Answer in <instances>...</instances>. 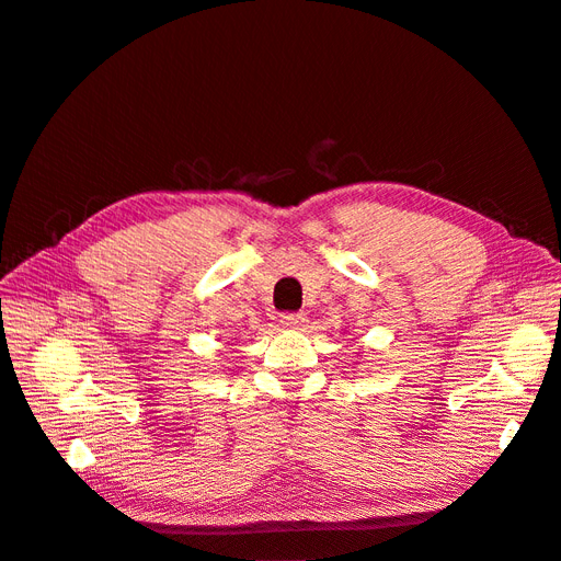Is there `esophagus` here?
Masks as SVG:
<instances>
[{"label": "esophagus", "mask_w": 561, "mask_h": 561, "mask_svg": "<svg viewBox=\"0 0 561 561\" xmlns=\"http://www.w3.org/2000/svg\"><path fill=\"white\" fill-rule=\"evenodd\" d=\"M304 322H307V318H304V313H283V316H280V325H283V328H301Z\"/></svg>", "instance_id": "obj_1"}]
</instances>
